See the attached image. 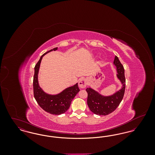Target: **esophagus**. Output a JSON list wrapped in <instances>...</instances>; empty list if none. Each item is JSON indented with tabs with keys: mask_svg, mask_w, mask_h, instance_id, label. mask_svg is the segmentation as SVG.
I'll return each instance as SVG.
<instances>
[{
	"mask_svg": "<svg viewBox=\"0 0 155 155\" xmlns=\"http://www.w3.org/2000/svg\"><path fill=\"white\" fill-rule=\"evenodd\" d=\"M87 82L85 78H81L78 82V85L81 88H85L87 87Z\"/></svg>",
	"mask_w": 155,
	"mask_h": 155,
	"instance_id": "34e87169",
	"label": "esophagus"
}]
</instances>
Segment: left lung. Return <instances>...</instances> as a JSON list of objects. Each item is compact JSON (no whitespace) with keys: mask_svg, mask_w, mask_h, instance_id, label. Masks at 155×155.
Instances as JSON below:
<instances>
[{"mask_svg":"<svg viewBox=\"0 0 155 155\" xmlns=\"http://www.w3.org/2000/svg\"><path fill=\"white\" fill-rule=\"evenodd\" d=\"M117 68V77L122 84V88L111 96H104L99 94L91 88H87V104L90 110L97 115L106 116L115 110L121 102L124 95L125 78L124 67L117 56H115L113 61Z\"/></svg>","mask_w":155,"mask_h":155,"instance_id":"1","label":"left lung"}]
</instances>
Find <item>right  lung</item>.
<instances>
[{
  "label": "right lung",
  "mask_w": 155,
  "mask_h": 155,
  "mask_svg": "<svg viewBox=\"0 0 155 155\" xmlns=\"http://www.w3.org/2000/svg\"><path fill=\"white\" fill-rule=\"evenodd\" d=\"M57 49L58 48H55L45 53L36 64L34 68L33 89L34 97L42 109L52 114L59 115L65 113L69 109L71 101L80 91V89L78 86V83H77L74 86L67 88L59 94L52 95L45 93L39 87L38 74L42 59L46 53L53 51H56Z\"/></svg>",
  "instance_id": "1"
}]
</instances>
